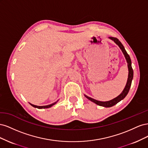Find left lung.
<instances>
[{
    "label": "left lung",
    "instance_id": "1",
    "mask_svg": "<svg viewBox=\"0 0 148 148\" xmlns=\"http://www.w3.org/2000/svg\"><path fill=\"white\" fill-rule=\"evenodd\" d=\"M109 38L110 39H111L112 41H113L116 44H117V46H119V47L121 49V51H122L123 55L125 57V59H126L127 62V66H128V76L127 84H126V85H125V88L123 89V91L121 92L120 95H119L117 97H116L115 98H114V99H112L110 101H99L96 100L95 99H92V98L84 95V96L86 97L88 100L91 101V102H92L94 103H95L96 104H97L98 106H102V107H112L114 105L117 104V103L119 102L120 101L123 100L124 98L126 97V96L128 95V93L129 92L130 89L132 82V79H133V70L132 66V61H131V59H130V56L127 53L126 50L125 49V47L123 46V44L121 43V42L119 41V40L117 38H113V37H109Z\"/></svg>",
    "mask_w": 148,
    "mask_h": 148
}]
</instances>
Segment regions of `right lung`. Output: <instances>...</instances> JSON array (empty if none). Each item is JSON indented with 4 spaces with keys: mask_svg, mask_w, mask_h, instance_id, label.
I'll return each instance as SVG.
<instances>
[{
    "mask_svg": "<svg viewBox=\"0 0 148 148\" xmlns=\"http://www.w3.org/2000/svg\"><path fill=\"white\" fill-rule=\"evenodd\" d=\"M59 101V100H58ZM58 101L54 103H52V104H50V105H47V106H36V105H34V104H31V103H29V104H31V106H32L33 107H35V108H38V109H47V108H50V107H51L52 106L55 105L56 103L58 102Z\"/></svg>",
    "mask_w": 148,
    "mask_h": 148,
    "instance_id": "obj_1",
    "label": "right lung"
}]
</instances>
